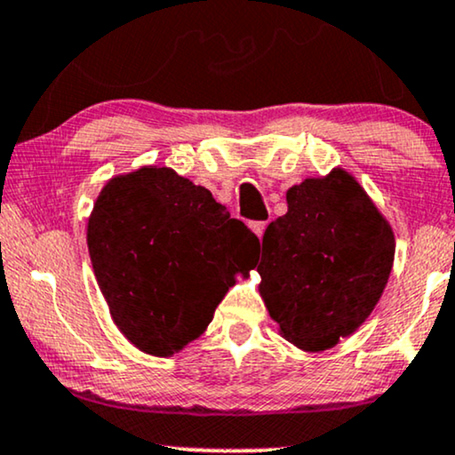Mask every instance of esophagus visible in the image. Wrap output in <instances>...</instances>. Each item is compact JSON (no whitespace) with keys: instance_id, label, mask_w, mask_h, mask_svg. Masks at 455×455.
Here are the masks:
<instances>
[{"instance_id":"obj_1","label":"esophagus","mask_w":455,"mask_h":455,"mask_svg":"<svg viewBox=\"0 0 455 455\" xmlns=\"http://www.w3.org/2000/svg\"><path fill=\"white\" fill-rule=\"evenodd\" d=\"M250 228H251V231H254L256 235H259V237H262V233H265V228H267V222H251Z\"/></svg>"}]
</instances>
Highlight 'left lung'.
<instances>
[{
  "label": "left lung",
  "mask_w": 455,
  "mask_h": 455,
  "mask_svg": "<svg viewBox=\"0 0 455 455\" xmlns=\"http://www.w3.org/2000/svg\"><path fill=\"white\" fill-rule=\"evenodd\" d=\"M286 201L288 212L262 237L260 294L283 339L322 352L375 309L392 271L394 233L343 169L292 186Z\"/></svg>",
  "instance_id": "8db88e82"
}]
</instances>
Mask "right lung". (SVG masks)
Wrapping results in <instances>:
<instances>
[{"label": "right lung", "instance_id": "add662e5", "mask_svg": "<svg viewBox=\"0 0 455 455\" xmlns=\"http://www.w3.org/2000/svg\"><path fill=\"white\" fill-rule=\"evenodd\" d=\"M86 242L114 324L152 355H172L199 337L235 271L254 269L259 250V237L210 190L169 167L109 180Z\"/></svg>", "mask_w": 455, "mask_h": 455}]
</instances>
